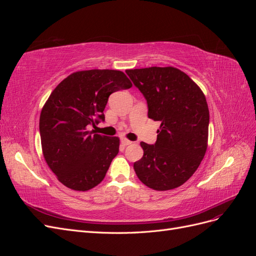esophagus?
<instances>
[{"mask_svg":"<svg viewBox=\"0 0 256 256\" xmlns=\"http://www.w3.org/2000/svg\"><path fill=\"white\" fill-rule=\"evenodd\" d=\"M120 142H122V144L124 146H127V145H130V144H132V142H131V141H129V140H127V138H122V140H120Z\"/></svg>","mask_w":256,"mask_h":256,"instance_id":"34e87169","label":"esophagus"}]
</instances>
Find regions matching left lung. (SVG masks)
<instances>
[{"label":"left lung","instance_id":"left-lung-1","mask_svg":"<svg viewBox=\"0 0 256 256\" xmlns=\"http://www.w3.org/2000/svg\"><path fill=\"white\" fill-rule=\"evenodd\" d=\"M126 74L147 102V115L161 122L154 144L141 142L136 176L154 190L180 187L198 168L207 150L209 111L203 92L174 67L129 69Z\"/></svg>","mask_w":256,"mask_h":256}]
</instances>
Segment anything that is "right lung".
Instances as JSON below:
<instances>
[{"label": "right lung", "instance_id": "add662e5", "mask_svg": "<svg viewBox=\"0 0 256 256\" xmlns=\"http://www.w3.org/2000/svg\"><path fill=\"white\" fill-rule=\"evenodd\" d=\"M132 86L120 70L74 72L51 92L40 118L44 157L58 180L72 190L86 191L102 182L120 138L88 127L104 122V110L114 92Z\"/></svg>", "mask_w": 256, "mask_h": 256}]
</instances>
